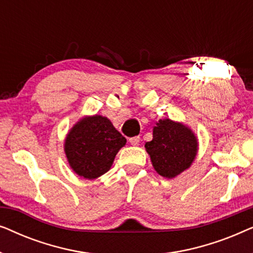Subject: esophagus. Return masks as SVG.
Returning a JSON list of instances; mask_svg holds the SVG:
<instances>
[{"instance_id": "esophagus-1", "label": "esophagus", "mask_w": 253, "mask_h": 253, "mask_svg": "<svg viewBox=\"0 0 253 253\" xmlns=\"http://www.w3.org/2000/svg\"><path fill=\"white\" fill-rule=\"evenodd\" d=\"M129 143L131 145H133V146H137V145H139V143H140V137L139 136H136V137L130 138Z\"/></svg>"}]
</instances>
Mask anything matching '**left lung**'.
<instances>
[{"label":"left lung","instance_id":"1","mask_svg":"<svg viewBox=\"0 0 253 253\" xmlns=\"http://www.w3.org/2000/svg\"><path fill=\"white\" fill-rule=\"evenodd\" d=\"M197 138L181 123L160 120L153 129V139L145 144L155 170L172 178L190 167L197 154Z\"/></svg>","mask_w":253,"mask_h":253}]
</instances>
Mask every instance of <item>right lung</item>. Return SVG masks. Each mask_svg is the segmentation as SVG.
I'll use <instances>...</instances> for the list:
<instances>
[{
    "label": "right lung",
    "mask_w": 253,
    "mask_h": 253,
    "mask_svg": "<svg viewBox=\"0 0 253 253\" xmlns=\"http://www.w3.org/2000/svg\"><path fill=\"white\" fill-rule=\"evenodd\" d=\"M126 139L107 117H86L76 124L65 139L64 150L76 174L93 179L107 172Z\"/></svg>",
    "instance_id": "right-lung-1"
}]
</instances>
